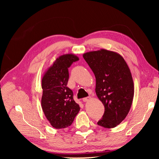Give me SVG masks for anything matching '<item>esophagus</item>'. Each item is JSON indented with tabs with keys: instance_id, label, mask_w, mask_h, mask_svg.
<instances>
[{
	"instance_id": "obj_1",
	"label": "esophagus",
	"mask_w": 159,
	"mask_h": 159,
	"mask_svg": "<svg viewBox=\"0 0 159 159\" xmlns=\"http://www.w3.org/2000/svg\"><path fill=\"white\" fill-rule=\"evenodd\" d=\"M91 99V98L90 97H87V98H85L83 99V102H88V101H89Z\"/></svg>"
}]
</instances>
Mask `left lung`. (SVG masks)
Listing matches in <instances>:
<instances>
[{"mask_svg":"<svg viewBox=\"0 0 159 159\" xmlns=\"http://www.w3.org/2000/svg\"><path fill=\"white\" fill-rule=\"evenodd\" d=\"M95 77V93L105 107L98 125L105 128L117 127L125 119L134 96L131 71L118 53L105 49L83 54Z\"/></svg>","mask_w":159,"mask_h":159,"instance_id":"1","label":"left lung"}]
</instances>
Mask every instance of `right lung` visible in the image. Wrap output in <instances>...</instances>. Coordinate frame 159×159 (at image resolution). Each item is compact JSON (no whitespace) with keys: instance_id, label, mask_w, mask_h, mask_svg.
<instances>
[{"instance_id":"1","label":"right lung","mask_w":159,"mask_h":159,"mask_svg":"<svg viewBox=\"0 0 159 159\" xmlns=\"http://www.w3.org/2000/svg\"><path fill=\"white\" fill-rule=\"evenodd\" d=\"M78 60L79 57L72 54L60 56L42 77V110L51 125L56 129L70 126L80 110V105L73 99V91L67 87L68 68Z\"/></svg>"}]
</instances>
